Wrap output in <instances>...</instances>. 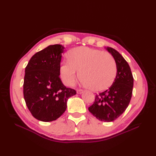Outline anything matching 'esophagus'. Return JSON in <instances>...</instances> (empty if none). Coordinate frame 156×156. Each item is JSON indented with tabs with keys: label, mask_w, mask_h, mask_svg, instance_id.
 <instances>
[{
	"label": "esophagus",
	"mask_w": 156,
	"mask_h": 156,
	"mask_svg": "<svg viewBox=\"0 0 156 156\" xmlns=\"http://www.w3.org/2000/svg\"><path fill=\"white\" fill-rule=\"evenodd\" d=\"M83 92L84 91L82 90H76V92H77V94H82Z\"/></svg>",
	"instance_id": "esophagus-1"
}]
</instances>
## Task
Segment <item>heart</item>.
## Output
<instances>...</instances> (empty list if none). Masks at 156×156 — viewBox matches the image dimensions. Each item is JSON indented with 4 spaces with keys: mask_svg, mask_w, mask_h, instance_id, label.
<instances>
[{
    "mask_svg": "<svg viewBox=\"0 0 156 156\" xmlns=\"http://www.w3.org/2000/svg\"><path fill=\"white\" fill-rule=\"evenodd\" d=\"M68 61L62 62L59 74L63 82L72 85L78 73L85 87L94 92L107 90L117 76V64L108 52L88 47H78L68 54Z\"/></svg>",
    "mask_w": 156,
    "mask_h": 156,
    "instance_id": "b5f03b06",
    "label": "heart"
}]
</instances>
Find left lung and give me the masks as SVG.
I'll use <instances>...</instances> for the list:
<instances>
[{
  "label": "left lung",
  "instance_id": "8db88e82",
  "mask_svg": "<svg viewBox=\"0 0 156 156\" xmlns=\"http://www.w3.org/2000/svg\"><path fill=\"white\" fill-rule=\"evenodd\" d=\"M117 64V76L107 90L96 95L88 111L99 121L111 122L121 116L129 106L132 97L133 78L128 63L112 48H105Z\"/></svg>",
  "mask_w": 156,
  "mask_h": 156
}]
</instances>
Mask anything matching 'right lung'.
<instances>
[{
	"mask_svg": "<svg viewBox=\"0 0 156 156\" xmlns=\"http://www.w3.org/2000/svg\"><path fill=\"white\" fill-rule=\"evenodd\" d=\"M65 48L51 45L32 56L25 70L23 96L29 111L37 120L50 122L67 108L69 97L76 94L59 78L62 54Z\"/></svg>",
	"mask_w": 156,
	"mask_h": 156,
	"instance_id": "1",
	"label": "right lung"
}]
</instances>
